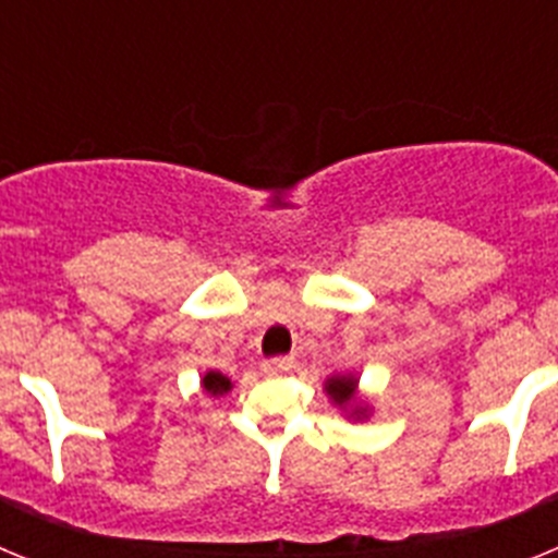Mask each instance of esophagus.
I'll return each instance as SVG.
<instances>
[{"label":"esophagus","mask_w":558,"mask_h":558,"mask_svg":"<svg viewBox=\"0 0 558 558\" xmlns=\"http://www.w3.org/2000/svg\"><path fill=\"white\" fill-rule=\"evenodd\" d=\"M293 366H295L293 357H270L263 363V372L268 374V377H279V374L293 372Z\"/></svg>","instance_id":"34e87169"}]
</instances>
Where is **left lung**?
<instances>
[{
    "label": "left lung",
    "instance_id": "left-lung-1",
    "mask_svg": "<svg viewBox=\"0 0 558 558\" xmlns=\"http://www.w3.org/2000/svg\"><path fill=\"white\" fill-rule=\"evenodd\" d=\"M357 383L360 379L354 374H332L324 383V391L332 399V405H338L343 413H349L352 418H366L368 402L357 397Z\"/></svg>",
    "mask_w": 558,
    "mask_h": 558
}]
</instances>
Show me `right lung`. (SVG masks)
<instances>
[{
  "mask_svg": "<svg viewBox=\"0 0 558 558\" xmlns=\"http://www.w3.org/2000/svg\"><path fill=\"white\" fill-rule=\"evenodd\" d=\"M201 386H204V391L209 393V397H223V393H229L231 388H234L231 386V379L220 372H206L204 379H201Z\"/></svg>",
  "mask_w": 558,
  "mask_h": 558,
  "instance_id": "obj_1",
  "label": "right lung"
}]
</instances>
